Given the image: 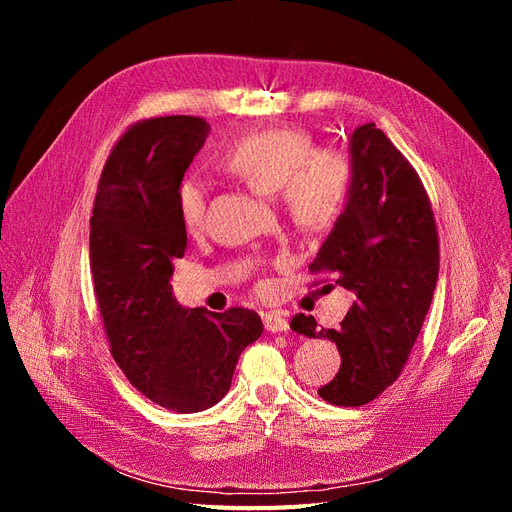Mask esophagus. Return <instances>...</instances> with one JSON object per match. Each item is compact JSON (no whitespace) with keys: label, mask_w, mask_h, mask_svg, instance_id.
Here are the masks:
<instances>
[{"label":"esophagus","mask_w":512,"mask_h":512,"mask_svg":"<svg viewBox=\"0 0 512 512\" xmlns=\"http://www.w3.org/2000/svg\"><path fill=\"white\" fill-rule=\"evenodd\" d=\"M262 322H265V329L271 333H284L288 331V318L282 316L280 312H269V314H262Z\"/></svg>","instance_id":"esophagus-1"}]
</instances>
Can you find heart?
Listing matches in <instances>:
<instances>
[{"instance_id": "1", "label": "heart", "mask_w": 512, "mask_h": 512, "mask_svg": "<svg viewBox=\"0 0 512 512\" xmlns=\"http://www.w3.org/2000/svg\"><path fill=\"white\" fill-rule=\"evenodd\" d=\"M220 166L262 196L277 194L288 222L301 232L327 230L342 213L352 164L333 147H314V138L301 128H269L250 132L230 143ZM181 226L194 235L205 224L207 192L196 179H183L175 192Z\"/></svg>"}]
</instances>
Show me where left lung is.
Wrapping results in <instances>:
<instances>
[{
  "mask_svg": "<svg viewBox=\"0 0 512 512\" xmlns=\"http://www.w3.org/2000/svg\"><path fill=\"white\" fill-rule=\"evenodd\" d=\"M350 153L348 205L309 273L335 275V284L350 290L354 301L337 329H320L305 314L290 320L292 331L335 342L342 365L318 395L344 408L369 404L399 378L440 269L431 200L404 153L376 123L352 132Z\"/></svg>",
  "mask_w": 512,
  "mask_h": 512,
  "instance_id": "1",
  "label": "left lung"
}]
</instances>
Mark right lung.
Wrapping results in <instances>:
<instances>
[{"instance_id": "add662e5", "label": "right lung", "mask_w": 512, "mask_h": 512, "mask_svg": "<svg viewBox=\"0 0 512 512\" xmlns=\"http://www.w3.org/2000/svg\"><path fill=\"white\" fill-rule=\"evenodd\" d=\"M207 134L203 117L136 121L106 158L89 232L94 292L115 363L153 404L181 414L218 404L239 354L262 335L252 309H185L168 284L188 245L175 192Z\"/></svg>"}]
</instances>
